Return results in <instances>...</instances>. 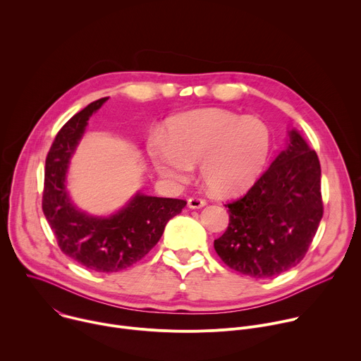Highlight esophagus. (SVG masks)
I'll use <instances>...</instances> for the list:
<instances>
[{
	"label": "esophagus",
	"instance_id": "obj_1",
	"mask_svg": "<svg viewBox=\"0 0 361 361\" xmlns=\"http://www.w3.org/2000/svg\"><path fill=\"white\" fill-rule=\"evenodd\" d=\"M205 205V201L202 198H198V197H191L188 198V207L195 210V209H201Z\"/></svg>",
	"mask_w": 361,
	"mask_h": 361
}]
</instances>
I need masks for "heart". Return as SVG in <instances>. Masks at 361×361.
<instances>
[{
  "instance_id": "obj_1",
  "label": "heart",
  "mask_w": 361,
  "mask_h": 361,
  "mask_svg": "<svg viewBox=\"0 0 361 361\" xmlns=\"http://www.w3.org/2000/svg\"><path fill=\"white\" fill-rule=\"evenodd\" d=\"M267 123L224 110L181 114L167 126V135L152 131L148 156L156 170L176 183H185L200 163V176L210 191L221 195L248 188L263 173L271 152Z\"/></svg>"
}]
</instances>
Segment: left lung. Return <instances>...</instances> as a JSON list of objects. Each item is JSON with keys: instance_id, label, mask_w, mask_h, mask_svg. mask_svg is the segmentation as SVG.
Returning <instances> with one entry per match:
<instances>
[{"instance_id": "obj_1", "label": "left lung", "mask_w": 361, "mask_h": 361, "mask_svg": "<svg viewBox=\"0 0 361 361\" xmlns=\"http://www.w3.org/2000/svg\"><path fill=\"white\" fill-rule=\"evenodd\" d=\"M226 207L230 223L214 248L230 269L254 279L293 269L304 259L323 217L316 151L290 130L286 148L270 167Z\"/></svg>"}]
</instances>
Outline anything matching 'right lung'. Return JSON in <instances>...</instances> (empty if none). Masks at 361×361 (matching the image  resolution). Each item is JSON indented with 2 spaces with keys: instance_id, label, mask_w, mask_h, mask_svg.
<instances>
[{
  "instance_id": "add662e5",
  "label": "right lung",
  "mask_w": 361,
  "mask_h": 361,
  "mask_svg": "<svg viewBox=\"0 0 361 361\" xmlns=\"http://www.w3.org/2000/svg\"><path fill=\"white\" fill-rule=\"evenodd\" d=\"M109 97L77 113L59 131L45 160L42 212L61 251L88 270L117 273L140 262L161 238L166 224L187 201L137 192L110 216H94L75 207L67 190V173L88 120Z\"/></svg>"
}]
</instances>
